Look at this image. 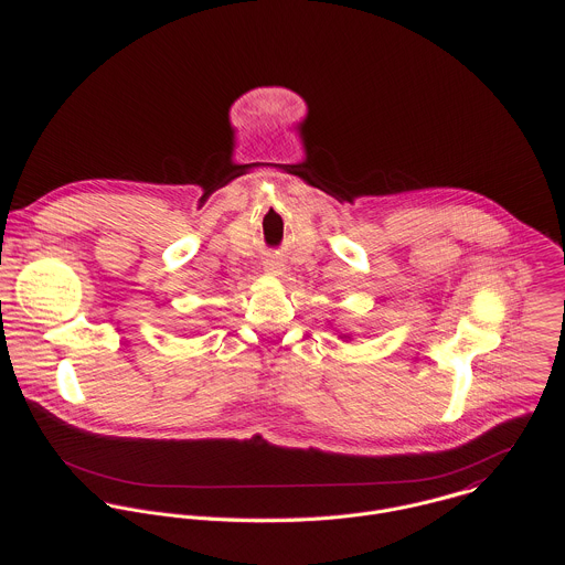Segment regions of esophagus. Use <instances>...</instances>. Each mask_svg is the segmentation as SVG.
Segmentation results:
<instances>
[{
    "label": "esophagus",
    "instance_id": "34e87169",
    "mask_svg": "<svg viewBox=\"0 0 565 565\" xmlns=\"http://www.w3.org/2000/svg\"><path fill=\"white\" fill-rule=\"evenodd\" d=\"M264 268H266V273L273 275V277H281L284 270H286V266H284V262H281L279 257H268V259L264 262Z\"/></svg>",
    "mask_w": 565,
    "mask_h": 565
}]
</instances>
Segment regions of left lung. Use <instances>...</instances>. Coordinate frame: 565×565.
<instances>
[{"mask_svg": "<svg viewBox=\"0 0 565 565\" xmlns=\"http://www.w3.org/2000/svg\"><path fill=\"white\" fill-rule=\"evenodd\" d=\"M342 338H349V335H342Z\"/></svg>", "mask_w": 565, "mask_h": 565, "instance_id": "1", "label": "left lung"}]
</instances>
